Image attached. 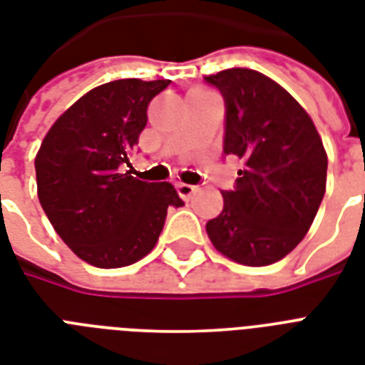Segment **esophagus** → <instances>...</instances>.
Wrapping results in <instances>:
<instances>
[{"label":"esophagus","mask_w":365,"mask_h":365,"mask_svg":"<svg viewBox=\"0 0 365 365\" xmlns=\"http://www.w3.org/2000/svg\"><path fill=\"white\" fill-rule=\"evenodd\" d=\"M176 187H178V193H180V197H182L183 200H189L195 193H197V191H199V187L189 185V183H178Z\"/></svg>","instance_id":"1"}]
</instances>
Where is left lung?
I'll use <instances>...</instances> for the list:
<instances>
[{
	"instance_id": "8db88e82",
	"label": "left lung",
	"mask_w": 365,
	"mask_h": 365,
	"mask_svg": "<svg viewBox=\"0 0 365 365\" xmlns=\"http://www.w3.org/2000/svg\"><path fill=\"white\" fill-rule=\"evenodd\" d=\"M205 79L225 98L223 153L242 163L206 233L240 265H271L303 240L320 208L328 172L322 138L299 102L259 71L229 68Z\"/></svg>"
}]
</instances>
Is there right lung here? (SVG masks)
Masks as SVG:
<instances>
[{
	"label": "right lung",
	"instance_id": "obj_1",
	"mask_svg": "<svg viewBox=\"0 0 365 365\" xmlns=\"http://www.w3.org/2000/svg\"><path fill=\"white\" fill-rule=\"evenodd\" d=\"M168 79H117L88 91L48 128L36 155L37 197L77 257L100 269L136 263L155 248L168 206L183 200L168 182L123 172Z\"/></svg>",
	"mask_w": 365,
	"mask_h": 365
}]
</instances>
